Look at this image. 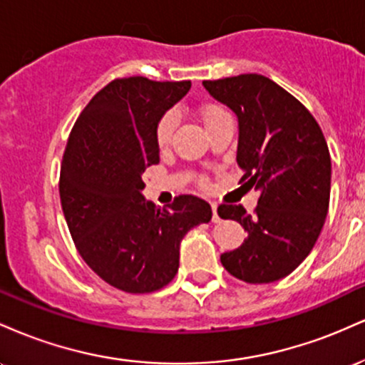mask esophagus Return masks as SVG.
I'll return each instance as SVG.
<instances>
[{
    "label": "esophagus",
    "mask_w": 365,
    "mask_h": 365,
    "mask_svg": "<svg viewBox=\"0 0 365 365\" xmlns=\"http://www.w3.org/2000/svg\"><path fill=\"white\" fill-rule=\"evenodd\" d=\"M211 209H212V223H217V221H220V216H217V204L211 202Z\"/></svg>",
    "instance_id": "34e87169"
}]
</instances>
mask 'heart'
<instances>
[{
	"mask_svg": "<svg viewBox=\"0 0 365 365\" xmlns=\"http://www.w3.org/2000/svg\"><path fill=\"white\" fill-rule=\"evenodd\" d=\"M200 115H202L204 123H206V127L209 128L211 125H215L220 118L230 115V113L226 111V108L221 106V104L209 103V104H204L202 110H200ZM175 127H177V115H175L173 111L165 113V115L159 118L156 130H154V139H156V144L159 149L168 148ZM202 183H206V180H202Z\"/></svg>",
	"mask_w": 365,
	"mask_h": 365,
	"instance_id": "heart-1",
	"label": "heart"
}]
</instances>
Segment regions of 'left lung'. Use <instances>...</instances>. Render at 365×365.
<instances>
[{
  "instance_id": "1",
  "label": "left lung",
  "mask_w": 365,
  "mask_h": 365,
  "mask_svg": "<svg viewBox=\"0 0 365 365\" xmlns=\"http://www.w3.org/2000/svg\"><path fill=\"white\" fill-rule=\"evenodd\" d=\"M202 83L235 111L240 183L261 192L254 215L242 204L217 207L220 217L247 232L238 249L221 254V264L245 283L282 279L307 257L328 215L331 158L322 130L299 99L264 75Z\"/></svg>"
}]
</instances>
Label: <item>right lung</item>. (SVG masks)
Segmentation results:
<instances>
[{"instance_id":"add662e5","label":"right lung","mask_w":365,"mask_h":365,"mask_svg":"<svg viewBox=\"0 0 365 365\" xmlns=\"http://www.w3.org/2000/svg\"><path fill=\"white\" fill-rule=\"evenodd\" d=\"M190 81L115 78L75 121L60 171L61 209L78 254L99 278L127 293L166 287L178 271L180 242L211 221L206 200L178 195L145 202L142 175L159 163L154 130Z\"/></svg>"}]
</instances>
